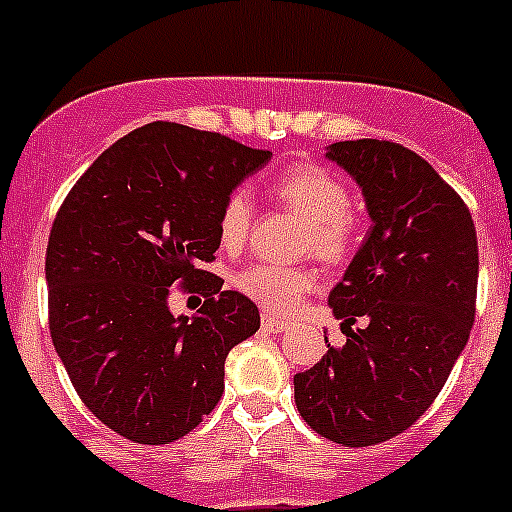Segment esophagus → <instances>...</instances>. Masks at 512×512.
I'll return each instance as SVG.
<instances>
[{"instance_id":"1","label":"esophagus","mask_w":512,"mask_h":512,"mask_svg":"<svg viewBox=\"0 0 512 512\" xmlns=\"http://www.w3.org/2000/svg\"><path fill=\"white\" fill-rule=\"evenodd\" d=\"M264 328L271 330V333H284V330H289V323L287 320L274 318V315H264Z\"/></svg>"}]
</instances>
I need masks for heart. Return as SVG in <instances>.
I'll return each instance as SVG.
<instances>
[{
  "instance_id": "b5f03b06",
  "label": "heart",
  "mask_w": 512,
  "mask_h": 512,
  "mask_svg": "<svg viewBox=\"0 0 512 512\" xmlns=\"http://www.w3.org/2000/svg\"><path fill=\"white\" fill-rule=\"evenodd\" d=\"M271 200L305 223L302 251L328 266L343 264L361 235L359 215L348 205V189L320 164H297L279 171L269 184ZM253 223V202L243 189L228 194L217 217V238L235 251L246 243ZM318 282L310 266L251 264L233 277L235 289L274 315H287Z\"/></svg>"
}]
</instances>
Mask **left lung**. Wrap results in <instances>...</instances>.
Masks as SVG:
<instances>
[{
  "label": "left lung",
  "instance_id": "1",
  "mask_svg": "<svg viewBox=\"0 0 512 512\" xmlns=\"http://www.w3.org/2000/svg\"><path fill=\"white\" fill-rule=\"evenodd\" d=\"M325 156L356 179L372 228L328 297L346 343L295 374V402L312 431L359 449L408 431L467 346L477 230L459 194L400 143L341 140Z\"/></svg>",
  "mask_w": 512,
  "mask_h": 512
}]
</instances>
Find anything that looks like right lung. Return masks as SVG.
Wrapping results in <instances>:
<instances>
[{"instance_id": "right-lung-1", "label": "right lung", "mask_w": 512, "mask_h": 512, "mask_svg": "<svg viewBox=\"0 0 512 512\" xmlns=\"http://www.w3.org/2000/svg\"><path fill=\"white\" fill-rule=\"evenodd\" d=\"M220 133L151 122L110 146L71 187L45 251L48 325L81 402L122 438L187 436L225 390L230 348L259 330V307L205 264L238 184L269 164ZM174 283L208 297L168 310Z\"/></svg>"}]
</instances>
